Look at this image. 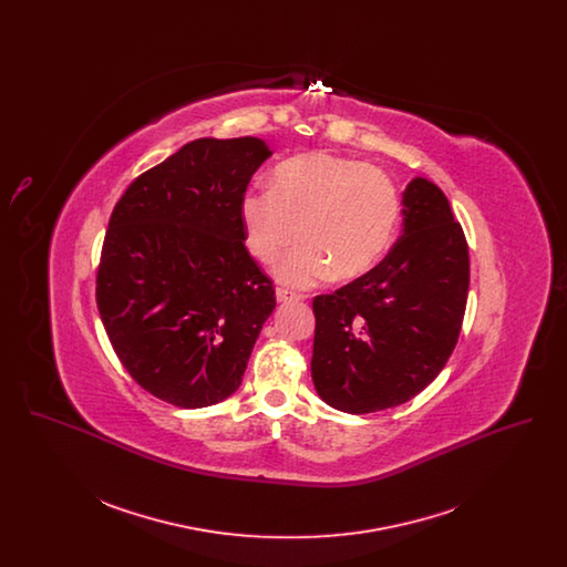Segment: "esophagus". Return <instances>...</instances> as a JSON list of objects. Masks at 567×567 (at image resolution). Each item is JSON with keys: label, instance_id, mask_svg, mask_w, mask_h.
<instances>
[{"label": "esophagus", "instance_id": "1", "mask_svg": "<svg viewBox=\"0 0 567 567\" xmlns=\"http://www.w3.org/2000/svg\"><path fill=\"white\" fill-rule=\"evenodd\" d=\"M276 299H278V303H289V301H299V299H303V297L291 293V291H287V289H276Z\"/></svg>", "mask_w": 567, "mask_h": 567}]
</instances>
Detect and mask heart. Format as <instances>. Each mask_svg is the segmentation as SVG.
Wrapping results in <instances>:
<instances>
[{"instance_id": "obj_1", "label": "heart", "mask_w": 567, "mask_h": 567, "mask_svg": "<svg viewBox=\"0 0 567 567\" xmlns=\"http://www.w3.org/2000/svg\"><path fill=\"white\" fill-rule=\"evenodd\" d=\"M400 193L378 167L327 153L280 163L274 187H252L243 197V223L250 252L278 266L282 282L308 287L331 271L352 280L377 268L400 223Z\"/></svg>"}]
</instances>
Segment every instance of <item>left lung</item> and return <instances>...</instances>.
<instances>
[{"label":"left lung","instance_id":"obj_1","mask_svg":"<svg viewBox=\"0 0 567 567\" xmlns=\"http://www.w3.org/2000/svg\"><path fill=\"white\" fill-rule=\"evenodd\" d=\"M402 204L404 234L377 268L312 301V380L342 412L412 400L457 344L470 287L463 229L427 178H414Z\"/></svg>","mask_w":567,"mask_h":567}]
</instances>
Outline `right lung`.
<instances>
[{
    "label": "right lung",
    "mask_w": 567,
    "mask_h": 567,
    "mask_svg": "<svg viewBox=\"0 0 567 567\" xmlns=\"http://www.w3.org/2000/svg\"><path fill=\"white\" fill-rule=\"evenodd\" d=\"M270 155L250 135L193 140L140 174L112 210L100 317L130 377L167 404L229 398L276 308L243 223L246 187Z\"/></svg>",
    "instance_id": "right-lung-1"
}]
</instances>
